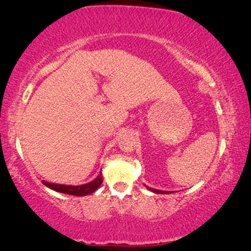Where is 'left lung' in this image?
<instances>
[{
	"label": "left lung",
	"mask_w": 251,
	"mask_h": 251,
	"mask_svg": "<svg viewBox=\"0 0 251 251\" xmlns=\"http://www.w3.org/2000/svg\"><path fill=\"white\" fill-rule=\"evenodd\" d=\"M147 187V186H146ZM151 192H153V193H157V194H169L170 192H167V191H160V190H154V188H151V187H147Z\"/></svg>",
	"instance_id": "obj_1"
}]
</instances>
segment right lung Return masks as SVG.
<instances>
[{
    "label": "right lung",
    "instance_id": "1",
    "mask_svg": "<svg viewBox=\"0 0 251 251\" xmlns=\"http://www.w3.org/2000/svg\"><path fill=\"white\" fill-rule=\"evenodd\" d=\"M47 187L51 188V190L59 192V193L75 195V197H85V195L91 194L96 192L102 183V176L101 173L95 178L90 183L83 184V185H76V186H72V185H60V184H53L48 183V181H42Z\"/></svg>",
    "mask_w": 251,
    "mask_h": 251
}]
</instances>
